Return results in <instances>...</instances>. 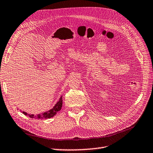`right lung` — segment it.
Masks as SVG:
<instances>
[{
	"instance_id": "1",
	"label": "right lung",
	"mask_w": 153,
	"mask_h": 153,
	"mask_svg": "<svg viewBox=\"0 0 153 153\" xmlns=\"http://www.w3.org/2000/svg\"><path fill=\"white\" fill-rule=\"evenodd\" d=\"M62 107V96L59 98V101L57 102V103L55 105V106L53 107L52 109H50L49 111H48L46 112H44L42 114H38V115H30V114H28V113L23 111L22 113L25 114V115H28L29 116V117L31 118H34V119H49L51 117H53L54 116L57 112L59 111V110L61 109Z\"/></svg>"
}]
</instances>
